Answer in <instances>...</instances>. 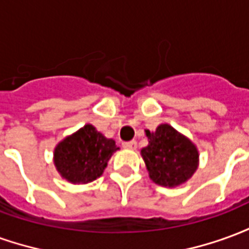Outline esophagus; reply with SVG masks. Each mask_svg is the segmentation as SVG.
<instances>
[{
	"mask_svg": "<svg viewBox=\"0 0 249 249\" xmlns=\"http://www.w3.org/2000/svg\"><path fill=\"white\" fill-rule=\"evenodd\" d=\"M123 146H124V148H126V149H136V148H137V142H136L135 140H132V141H129V142H124V144H123Z\"/></svg>",
	"mask_w": 249,
	"mask_h": 249,
	"instance_id": "obj_1",
	"label": "esophagus"
}]
</instances>
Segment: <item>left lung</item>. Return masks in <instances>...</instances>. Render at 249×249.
I'll return each instance as SVG.
<instances>
[{
	"mask_svg": "<svg viewBox=\"0 0 249 249\" xmlns=\"http://www.w3.org/2000/svg\"><path fill=\"white\" fill-rule=\"evenodd\" d=\"M145 136L148 145L141 149V157L152 181L165 188L187 183L198 168L196 144L169 124L145 130Z\"/></svg>",
	"mask_w": 249,
	"mask_h": 249,
	"instance_id": "1",
	"label": "left lung"
}]
</instances>
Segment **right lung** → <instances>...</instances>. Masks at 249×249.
<instances>
[{"label":"right lung","instance_id":"obj_1","mask_svg":"<svg viewBox=\"0 0 249 249\" xmlns=\"http://www.w3.org/2000/svg\"><path fill=\"white\" fill-rule=\"evenodd\" d=\"M119 149L113 139L87 124L57 144L53 162L68 183L88 184L103 175L109 159Z\"/></svg>","mask_w":249,"mask_h":249}]
</instances>
